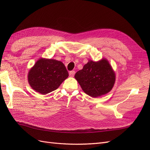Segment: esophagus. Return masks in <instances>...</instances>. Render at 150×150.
Listing matches in <instances>:
<instances>
[{
  "label": "esophagus",
  "instance_id": "34e87169",
  "mask_svg": "<svg viewBox=\"0 0 150 150\" xmlns=\"http://www.w3.org/2000/svg\"><path fill=\"white\" fill-rule=\"evenodd\" d=\"M75 74V71H71L69 72V76L70 77H73Z\"/></svg>",
  "mask_w": 150,
  "mask_h": 150
}]
</instances>
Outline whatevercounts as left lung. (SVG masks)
Here are the masks:
<instances>
[{
  "label": "left lung",
  "mask_w": 150,
  "mask_h": 150,
  "mask_svg": "<svg viewBox=\"0 0 150 150\" xmlns=\"http://www.w3.org/2000/svg\"><path fill=\"white\" fill-rule=\"evenodd\" d=\"M83 91L93 98L108 93L115 83V72L106 58L98 61L89 60L74 76Z\"/></svg>",
  "instance_id": "left-lung-1"
}]
</instances>
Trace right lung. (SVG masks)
<instances>
[{
    "label": "right lung",
    "instance_id": "right-lung-1",
    "mask_svg": "<svg viewBox=\"0 0 150 150\" xmlns=\"http://www.w3.org/2000/svg\"><path fill=\"white\" fill-rule=\"evenodd\" d=\"M68 76L69 73L61 61L41 57L30 68L28 79L36 92L46 94L57 89Z\"/></svg>",
    "mask_w": 150,
    "mask_h": 150
}]
</instances>
